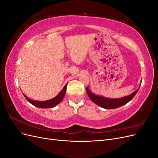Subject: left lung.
<instances>
[{"label":"left lung","mask_w":158,"mask_h":158,"mask_svg":"<svg viewBox=\"0 0 158 158\" xmlns=\"http://www.w3.org/2000/svg\"><path fill=\"white\" fill-rule=\"evenodd\" d=\"M141 84V82H140ZM140 88H138L135 92H134L131 95H127V96L123 97L121 98H117V99H111V98H104L102 96H99V95H97L92 92H91L89 90L88 88L87 87L85 88L86 90V92L89 97L90 99L95 103L98 106H100L101 107L107 109H116L119 107H121L124 105L127 104L131 100L135 97V95L138 92V89Z\"/></svg>","instance_id":"1"}]
</instances>
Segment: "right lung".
<instances>
[{
    "mask_svg": "<svg viewBox=\"0 0 158 158\" xmlns=\"http://www.w3.org/2000/svg\"><path fill=\"white\" fill-rule=\"evenodd\" d=\"M66 85H67V84L65 85V86L63 88L59 94L56 95V97L54 98L47 100V101L44 102H40V101H35V100H32L30 99V98H28L26 95L23 94V96L25 97V98L31 104L33 105V106L39 107V108H51L56 106V105H58L61 102L62 100L64 98V95L66 93Z\"/></svg>",
    "mask_w": 158,
    "mask_h": 158,
    "instance_id": "add662e5",
    "label": "right lung"
}]
</instances>
